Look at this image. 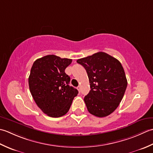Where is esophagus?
<instances>
[{
    "label": "esophagus",
    "instance_id": "34e87169",
    "mask_svg": "<svg viewBox=\"0 0 153 153\" xmlns=\"http://www.w3.org/2000/svg\"><path fill=\"white\" fill-rule=\"evenodd\" d=\"M77 88V90H79V92H80V86H77V88Z\"/></svg>",
    "mask_w": 153,
    "mask_h": 153
}]
</instances>
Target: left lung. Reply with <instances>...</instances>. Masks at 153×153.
<instances>
[{"label": "left lung", "instance_id": "8db88e82", "mask_svg": "<svg viewBox=\"0 0 153 153\" xmlns=\"http://www.w3.org/2000/svg\"><path fill=\"white\" fill-rule=\"evenodd\" d=\"M76 62L86 69L91 88L84 98L87 110L96 117L109 116L120 105L127 86L122 65L104 52H98Z\"/></svg>", "mask_w": 153, "mask_h": 153}]
</instances>
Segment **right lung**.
<instances>
[{"label": "right lung", "instance_id": "obj_1", "mask_svg": "<svg viewBox=\"0 0 153 153\" xmlns=\"http://www.w3.org/2000/svg\"><path fill=\"white\" fill-rule=\"evenodd\" d=\"M72 59L48 55L34 61L28 78L34 101L43 113L59 117L69 110L78 90L68 85L70 76L65 70Z\"/></svg>", "mask_w": 153, "mask_h": 153}]
</instances>
